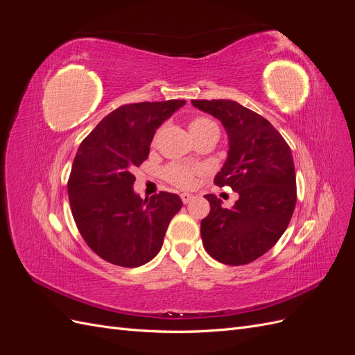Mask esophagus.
I'll return each instance as SVG.
<instances>
[{
    "label": "esophagus",
    "mask_w": 355,
    "mask_h": 355,
    "mask_svg": "<svg viewBox=\"0 0 355 355\" xmlns=\"http://www.w3.org/2000/svg\"><path fill=\"white\" fill-rule=\"evenodd\" d=\"M192 198H194V196H192V194H188V192H184V194H180V200L184 201L185 204H187V202H189Z\"/></svg>",
    "instance_id": "obj_1"
}]
</instances>
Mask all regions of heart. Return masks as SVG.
Segmentation results:
<instances>
[{"label": "heart", "instance_id": "1", "mask_svg": "<svg viewBox=\"0 0 355 355\" xmlns=\"http://www.w3.org/2000/svg\"><path fill=\"white\" fill-rule=\"evenodd\" d=\"M189 130L194 137H198L209 132H219L218 124L211 118L198 115L189 121ZM202 167L200 166H188L180 163H171L163 168L164 179L176 188L188 189L196 184V178L202 173Z\"/></svg>", "mask_w": 355, "mask_h": 355}]
</instances>
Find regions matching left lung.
Here are the masks:
<instances>
[{"label": "left lung", "mask_w": 355, "mask_h": 355, "mask_svg": "<svg viewBox=\"0 0 355 355\" xmlns=\"http://www.w3.org/2000/svg\"><path fill=\"white\" fill-rule=\"evenodd\" d=\"M196 108L222 121L230 137L228 158L214 178L240 198L234 207L207 194L210 213L201 220L206 252L225 265H245L280 240L296 206L292 151L277 128L234 101H191Z\"/></svg>", "instance_id": "left-lung-1"}]
</instances>
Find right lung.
Wrapping results in <instances>:
<instances>
[{"label": "right lung", "mask_w": 355, "mask_h": 355, "mask_svg": "<svg viewBox=\"0 0 355 355\" xmlns=\"http://www.w3.org/2000/svg\"><path fill=\"white\" fill-rule=\"evenodd\" d=\"M185 101L128 103L106 115L81 142L68 179L75 225L103 261L141 266L157 256L171 218L184 202L161 191L135 194V167L149 155L157 128Z\"/></svg>", "instance_id": "obj_1"}]
</instances>
